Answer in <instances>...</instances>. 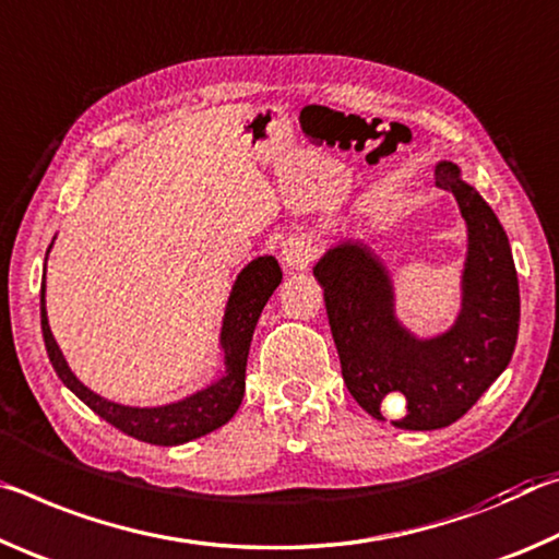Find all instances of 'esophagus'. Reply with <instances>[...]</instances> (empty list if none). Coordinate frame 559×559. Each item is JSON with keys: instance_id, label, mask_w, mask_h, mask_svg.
<instances>
[{"instance_id": "obj_1", "label": "esophagus", "mask_w": 559, "mask_h": 559, "mask_svg": "<svg viewBox=\"0 0 559 559\" xmlns=\"http://www.w3.org/2000/svg\"><path fill=\"white\" fill-rule=\"evenodd\" d=\"M282 264L289 270H305L309 260H312V247L305 240V237H289V240L282 245Z\"/></svg>"}]
</instances>
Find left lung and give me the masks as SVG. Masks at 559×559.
<instances>
[{
	"mask_svg": "<svg viewBox=\"0 0 559 559\" xmlns=\"http://www.w3.org/2000/svg\"><path fill=\"white\" fill-rule=\"evenodd\" d=\"M436 188L453 193L468 247L461 272V309L436 336H418L396 314L393 280L361 240H342L317 260L329 326L346 389L366 414L404 396L406 431H436L459 420L512 359L520 326V289L508 235L461 168L438 160Z\"/></svg>",
	"mask_w": 559,
	"mask_h": 559,
	"instance_id": "8db88e82",
	"label": "left lung"
}]
</instances>
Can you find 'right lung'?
<instances>
[{
	"label": "right lung",
	"mask_w": 559,
	"mask_h": 559,
	"mask_svg": "<svg viewBox=\"0 0 559 559\" xmlns=\"http://www.w3.org/2000/svg\"><path fill=\"white\" fill-rule=\"evenodd\" d=\"M53 245V242H51ZM49 245V250H51ZM47 250V258H49ZM282 270L272 254H262L247 262L233 282L230 297L225 305L223 326H219V349H223V371L207 383V386L188 393L186 399L173 401L163 406H126L104 399L100 393L91 391L86 383L76 379L69 361L63 359L57 340H53L49 317H47V262H44L41 277V334L47 344L49 361L71 393L84 401V404L98 414L118 431L139 438L143 443L153 445H180L193 441V438L213 433L215 428L225 426L245 396V369L250 342L258 326L264 305L272 292L280 287Z\"/></svg>",
	"instance_id": "add662e5"
}]
</instances>
